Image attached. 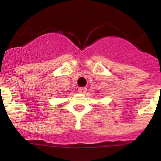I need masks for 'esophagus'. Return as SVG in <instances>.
<instances>
[{"instance_id":"obj_1","label":"esophagus","mask_w":161,"mask_h":161,"mask_svg":"<svg viewBox=\"0 0 161 161\" xmlns=\"http://www.w3.org/2000/svg\"><path fill=\"white\" fill-rule=\"evenodd\" d=\"M78 91H79V93H81V94H85V93L87 91V89L86 87H79V89H78Z\"/></svg>"}]
</instances>
